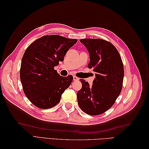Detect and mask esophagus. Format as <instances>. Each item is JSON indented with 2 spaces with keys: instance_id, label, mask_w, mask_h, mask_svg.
Segmentation results:
<instances>
[{
  "instance_id": "34e87169",
  "label": "esophagus",
  "mask_w": 149,
  "mask_h": 149,
  "mask_svg": "<svg viewBox=\"0 0 149 149\" xmlns=\"http://www.w3.org/2000/svg\"><path fill=\"white\" fill-rule=\"evenodd\" d=\"M73 80L75 81H79V78H78V77H76V76H73Z\"/></svg>"
}]
</instances>
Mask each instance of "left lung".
I'll use <instances>...</instances> for the list:
<instances>
[{"instance_id": "8db88e82", "label": "left lung", "mask_w": 149, "mask_h": 149, "mask_svg": "<svg viewBox=\"0 0 149 149\" xmlns=\"http://www.w3.org/2000/svg\"><path fill=\"white\" fill-rule=\"evenodd\" d=\"M86 48L90 61L88 65L95 73L93 84L79 81L82 88L77 93L79 107L89 115L96 116L114 104L123 88L124 66L116 48L100 38L79 40Z\"/></svg>"}]
</instances>
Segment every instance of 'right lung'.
Wrapping results in <instances>:
<instances>
[{
	"mask_svg": "<svg viewBox=\"0 0 149 149\" xmlns=\"http://www.w3.org/2000/svg\"><path fill=\"white\" fill-rule=\"evenodd\" d=\"M77 41L57 35H46L26 48L22 59L20 76L25 94L35 106L49 109L60 101L73 77H63L54 68L63 61L66 52Z\"/></svg>",
	"mask_w": 149,
	"mask_h": 149,
	"instance_id": "obj_1",
	"label": "right lung"
}]
</instances>
